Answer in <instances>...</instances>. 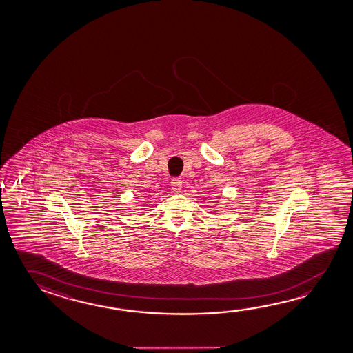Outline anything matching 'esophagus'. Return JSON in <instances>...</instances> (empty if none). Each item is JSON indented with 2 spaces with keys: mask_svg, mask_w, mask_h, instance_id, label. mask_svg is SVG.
Listing matches in <instances>:
<instances>
[{
  "mask_svg": "<svg viewBox=\"0 0 353 353\" xmlns=\"http://www.w3.org/2000/svg\"><path fill=\"white\" fill-rule=\"evenodd\" d=\"M171 187L174 192H181L182 190V179L176 177V179H171Z\"/></svg>",
  "mask_w": 353,
  "mask_h": 353,
  "instance_id": "34e87169",
  "label": "esophagus"
}]
</instances>
